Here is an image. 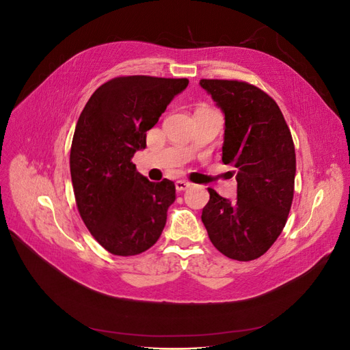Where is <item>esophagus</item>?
Returning a JSON list of instances; mask_svg holds the SVG:
<instances>
[{
    "instance_id": "34e87169",
    "label": "esophagus",
    "mask_w": 350,
    "mask_h": 350,
    "mask_svg": "<svg viewBox=\"0 0 350 350\" xmlns=\"http://www.w3.org/2000/svg\"><path fill=\"white\" fill-rule=\"evenodd\" d=\"M189 187H191V184L187 183V181H176V183H175V188H176L178 193L185 191V189H188Z\"/></svg>"
}]
</instances>
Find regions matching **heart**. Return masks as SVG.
Returning a JSON list of instances; mask_svg holds the SVG:
<instances>
[{
  "mask_svg": "<svg viewBox=\"0 0 350 350\" xmlns=\"http://www.w3.org/2000/svg\"><path fill=\"white\" fill-rule=\"evenodd\" d=\"M200 109H210V108H206V107H203V108H200Z\"/></svg>",
  "mask_w": 350,
  "mask_h": 350,
  "instance_id": "b5f03b06",
  "label": "heart"
}]
</instances>
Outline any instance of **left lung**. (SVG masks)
Segmentation results:
<instances>
[{"mask_svg":"<svg viewBox=\"0 0 350 350\" xmlns=\"http://www.w3.org/2000/svg\"><path fill=\"white\" fill-rule=\"evenodd\" d=\"M225 113L221 161L235 167L238 197L229 201L208 188L201 220L224 256L251 261L279 238L291 211L296 156L278 103L254 84L200 80Z\"/></svg>","mask_w":350,"mask_h":350,"instance_id":"obj_1","label":"left lung"}]
</instances>
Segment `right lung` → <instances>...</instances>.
<instances>
[{"instance_id":"add662e5","label":"right lung","mask_w":350,"mask_h":350,"mask_svg":"<svg viewBox=\"0 0 350 350\" xmlns=\"http://www.w3.org/2000/svg\"><path fill=\"white\" fill-rule=\"evenodd\" d=\"M187 86V79L115 77L94 90L80 113L70 152L74 197L92 237L113 256L149 250L166 225L175 184L150 183L131 157Z\"/></svg>"}]
</instances>
